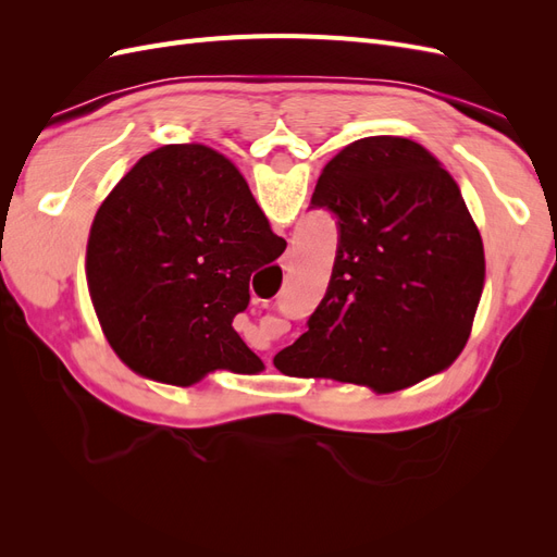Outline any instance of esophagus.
Returning <instances> with one entry per match:
<instances>
[{
  "label": "esophagus",
  "instance_id": "1",
  "mask_svg": "<svg viewBox=\"0 0 557 557\" xmlns=\"http://www.w3.org/2000/svg\"><path fill=\"white\" fill-rule=\"evenodd\" d=\"M290 264H293L290 256H285V258H283V267H285V269H290Z\"/></svg>",
  "mask_w": 557,
  "mask_h": 557
}]
</instances>
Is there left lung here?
I'll list each match as a JSON object with an SVG mask.
<instances>
[{
	"instance_id": "left-lung-1",
	"label": "left lung",
	"mask_w": 557,
	"mask_h": 557,
	"mask_svg": "<svg viewBox=\"0 0 557 557\" xmlns=\"http://www.w3.org/2000/svg\"><path fill=\"white\" fill-rule=\"evenodd\" d=\"M309 209L336 218V258L309 330L276 352V369L393 393L460 356L485 260L440 160L399 137L352 141L325 164Z\"/></svg>"
}]
</instances>
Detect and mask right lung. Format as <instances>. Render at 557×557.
<instances>
[{"label":"right lung","mask_w":557,"mask_h":557,"mask_svg":"<svg viewBox=\"0 0 557 557\" xmlns=\"http://www.w3.org/2000/svg\"><path fill=\"white\" fill-rule=\"evenodd\" d=\"M283 250L225 156L162 146L95 215L86 269L99 325L117 358L162 383L193 385L213 369L258 374L232 320L248 307L250 274Z\"/></svg>","instance_id":"add662e5"}]
</instances>
